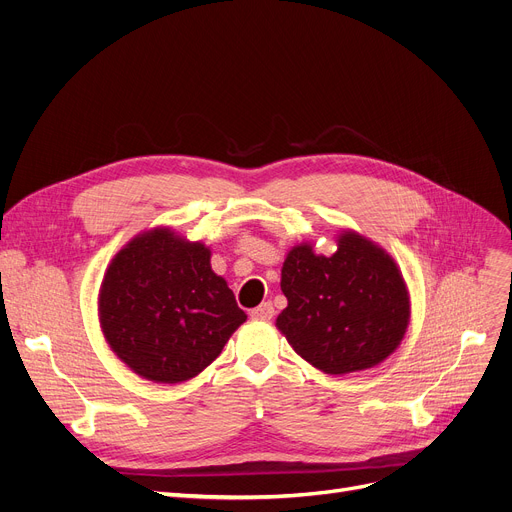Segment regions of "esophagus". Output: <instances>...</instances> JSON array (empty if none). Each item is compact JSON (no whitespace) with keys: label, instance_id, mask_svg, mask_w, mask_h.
Instances as JSON below:
<instances>
[{"label":"esophagus","instance_id":"34e87169","mask_svg":"<svg viewBox=\"0 0 512 512\" xmlns=\"http://www.w3.org/2000/svg\"><path fill=\"white\" fill-rule=\"evenodd\" d=\"M273 314H275V308H273L271 302H262L260 306H256L250 312V316H252V319H256V321H271Z\"/></svg>","mask_w":512,"mask_h":512}]
</instances>
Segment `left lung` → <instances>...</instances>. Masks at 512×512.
<instances>
[{
    "label": "left lung",
    "mask_w": 512,
    "mask_h": 512,
    "mask_svg": "<svg viewBox=\"0 0 512 512\" xmlns=\"http://www.w3.org/2000/svg\"><path fill=\"white\" fill-rule=\"evenodd\" d=\"M287 308L277 329L327 375L371 369L392 354L410 323V298L394 258L356 231L331 256L312 243L289 250L281 269Z\"/></svg>",
    "instance_id": "obj_1"
}]
</instances>
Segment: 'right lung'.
Here are the masks:
<instances>
[{
	"instance_id": "right-lung-1",
	"label": "right lung",
	"mask_w": 512,
	"mask_h": 512,
	"mask_svg": "<svg viewBox=\"0 0 512 512\" xmlns=\"http://www.w3.org/2000/svg\"><path fill=\"white\" fill-rule=\"evenodd\" d=\"M97 310L112 352L154 383L200 375L248 319L204 243L168 227L139 233L112 258Z\"/></svg>"
}]
</instances>
